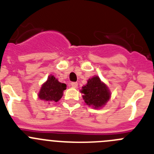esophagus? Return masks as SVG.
<instances>
[{"label":"esophagus","mask_w":154,"mask_h":154,"mask_svg":"<svg viewBox=\"0 0 154 154\" xmlns=\"http://www.w3.org/2000/svg\"><path fill=\"white\" fill-rule=\"evenodd\" d=\"M71 85H72V88H77V87H78V83H77V82H72V83H71Z\"/></svg>","instance_id":"obj_1"}]
</instances>
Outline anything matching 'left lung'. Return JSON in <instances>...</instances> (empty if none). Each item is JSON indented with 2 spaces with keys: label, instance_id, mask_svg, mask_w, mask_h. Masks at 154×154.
Listing matches in <instances>:
<instances>
[{
  "label": "left lung",
  "instance_id": "left-lung-1",
  "mask_svg": "<svg viewBox=\"0 0 154 154\" xmlns=\"http://www.w3.org/2000/svg\"><path fill=\"white\" fill-rule=\"evenodd\" d=\"M82 92L84 93L82 97L85 103L95 109L103 106L110 97L108 87L100 81L98 76L89 79L86 85L82 87Z\"/></svg>",
  "mask_w": 154,
  "mask_h": 154
}]
</instances>
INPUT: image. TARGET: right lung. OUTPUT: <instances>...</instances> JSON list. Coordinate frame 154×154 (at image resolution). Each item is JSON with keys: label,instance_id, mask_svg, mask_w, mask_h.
Returning a JSON list of instances; mask_svg holds the SVG:
<instances>
[{"label": "right lung", "instance_id": "add662e5", "mask_svg": "<svg viewBox=\"0 0 154 154\" xmlns=\"http://www.w3.org/2000/svg\"><path fill=\"white\" fill-rule=\"evenodd\" d=\"M66 89V85L61 83L53 75L48 76L47 82L42 85L38 97L45 101L58 102Z\"/></svg>", "mask_w": 154, "mask_h": 154}]
</instances>
